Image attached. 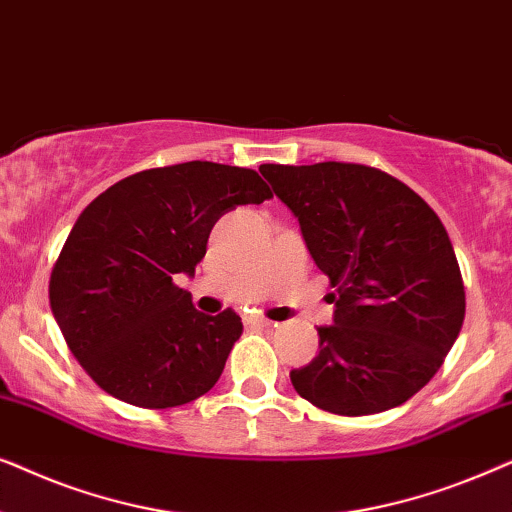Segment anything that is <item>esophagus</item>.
<instances>
[{
	"label": "esophagus",
	"instance_id": "esophagus-1",
	"mask_svg": "<svg viewBox=\"0 0 512 512\" xmlns=\"http://www.w3.org/2000/svg\"><path fill=\"white\" fill-rule=\"evenodd\" d=\"M244 321H247L249 326H258V328H272V326H277L275 321L265 319L263 314H249V317H244Z\"/></svg>",
	"mask_w": 512,
	"mask_h": 512
}]
</instances>
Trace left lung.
I'll list each match as a JSON object with an SVG mask.
<instances>
[{
	"instance_id": "left-lung-1",
	"label": "left lung",
	"mask_w": 512,
	"mask_h": 512,
	"mask_svg": "<svg viewBox=\"0 0 512 512\" xmlns=\"http://www.w3.org/2000/svg\"><path fill=\"white\" fill-rule=\"evenodd\" d=\"M335 293L319 354L293 389L333 415L361 417L417 394L461 331L466 293L438 214L391 174L356 163L261 165Z\"/></svg>"
}]
</instances>
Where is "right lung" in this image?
Returning <instances> with one entry per match:
<instances>
[{
	"label": "right lung",
	"mask_w": 512,
	"mask_h": 512,
	"mask_svg": "<svg viewBox=\"0 0 512 512\" xmlns=\"http://www.w3.org/2000/svg\"><path fill=\"white\" fill-rule=\"evenodd\" d=\"M272 191L256 170L191 160L125 177L76 219L48 298L69 352L100 389L137 408L191 403L214 387L242 319L193 307L174 275H195L214 223Z\"/></svg>",
	"instance_id": "obj_1"
}]
</instances>
